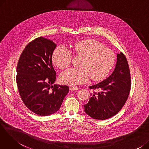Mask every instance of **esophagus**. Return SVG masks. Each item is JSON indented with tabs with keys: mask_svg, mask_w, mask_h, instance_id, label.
<instances>
[{
	"mask_svg": "<svg viewBox=\"0 0 149 149\" xmlns=\"http://www.w3.org/2000/svg\"><path fill=\"white\" fill-rule=\"evenodd\" d=\"M69 89H70V91H77V90H78V89H79V88H78V87H75V86H70V88H69Z\"/></svg>",
	"mask_w": 149,
	"mask_h": 149,
	"instance_id": "1",
	"label": "esophagus"
}]
</instances>
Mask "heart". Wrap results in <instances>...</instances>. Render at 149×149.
<instances>
[{
    "instance_id": "heart-1",
    "label": "heart",
    "mask_w": 149,
    "mask_h": 149,
    "mask_svg": "<svg viewBox=\"0 0 149 149\" xmlns=\"http://www.w3.org/2000/svg\"><path fill=\"white\" fill-rule=\"evenodd\" d=\"M72 50L76 56L82 58L80 64L81 68H71L61 74L60 81L66 84H82L88 81L91 77L94 81L103 80L115 64L114 52L93 39L75 42ZM71 59V52L64 45L58 46L54 51L53 63L61 69L70 65Z\"/></svg>"
}]
</instances>
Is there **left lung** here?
I'll use <instances>...</instances> for the list:
<instances>
[{"label": "left lung", "instance_id": "8db88e82", "mask_svg": "<svg viewBox=\"0 0 149 149\" xmlns=\"http://www.w3.org/2000/svg\"><path fill=\"white\" fill-rule=\"evenodd\" d=\"M116 63L112 73L101 82L89 86L98 89L84 105V112L91 118L106 120L118 113L127 101L131 86L130 70L123 52L116 54Z\"/></svg>", "mask_w": 149, "mask_h": 149}]
</instances>
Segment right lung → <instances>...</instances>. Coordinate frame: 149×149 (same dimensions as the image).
I'll list each match as a JSON object with an SVG mask.
<instances>
[{"mask_svg": "<svg viewBox=\"0 0 149 149\" xmlns=\"http://www.w3.org/2000/svg\"><path fill=\"white\" fill-rule=\"evenodd\" d=\"M56 46L46 38L34 39L22 52L17 66L16 81L23 102L40 116L57 112L69 92L66 85H53L56 74L52 56Z\"/></svg>", "mask_w": 149, "mask_h": 149, "instance_id": "1", "label": "right lung"}]
</instances>
